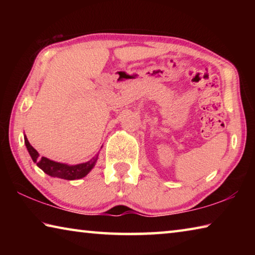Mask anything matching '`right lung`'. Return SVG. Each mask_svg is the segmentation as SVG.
<instances>
[{
	"label": "right lung",
	"instance_id": "add662e5",
	"mask_svg": "<svg viewBox=\"0 0 255 255\" xmlns=\"http://www.w3.org/2000/svg\"><path fill=\"white\" fill-rule=\"evenodd\" d=\"M24 144L27 146V149L31 156L32 161L37 164V166L45 172L46 174L54 178H59L64 180H77L84 178L85 175L91 171L96 162L98 159V155L96 157L90 159V161L81 164H76V165H68L65 163H59L51 161V159L47 157H39V153L34 149L31 145H30L27 136L24 135Z\"/></svg>",
	"mask_w": 255,
	"mask_h": 255
}]
</instances>
